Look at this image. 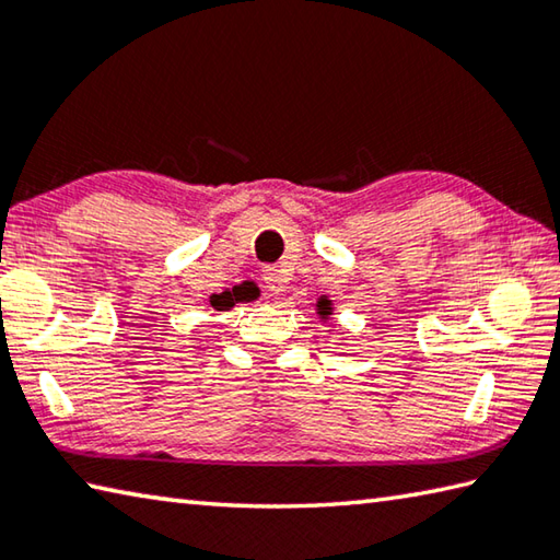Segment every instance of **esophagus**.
<instances>
[{"mask_svg":"<svg viewBox=\"0 0 560 560\" xmlns=\"http://www.w3.org/2000/svg\"><path fill=\"white\" fill-rule=\"evenodd\" d=\"M261 279H264V289H267L269 293H281L289 283L287 271L279 269V267H264Z\"/></svg>","mask_w":560,"mask_h":560,"instance_id":"obj_1","label":"esophagus"}]
</instances>
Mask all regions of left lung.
<instances>
[{
	"instance_id": "obj_1",
	"label": "left lung",
	"mask_w": 560,
	"mask_h": 560,
	"mask_svg": "<svg viewBox=\"0 0 560 560\" xmlns=\"http://www.w3.org/2000/svg\"><path fill=\"white\" fill-rule=\"evenodd\" d=\"M318 306H320V315H328V311H330V308H328V306H330V303H328V301H320V303H318Z\"/></svg>"
}]
</instances>
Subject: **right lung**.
<instances>
[{"label": "right lung", "mask_w": 560, "mask_h": 560, "mask_svg": "<svg viewBox=\"0 0 560 560\" xmlns=\"http://www.w3.org/2000/svg\"><path fill=\"white\" fill-rule=\"evenodd\" d=\"M235 301H240L235 289H232V291H225V293H218V296H210V303H212V306H215L218 311H228V308H232V306H235Z\"/></svg>", "instance_id": "add662e5"}]
</instances>
